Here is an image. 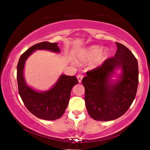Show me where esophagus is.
Here are the masks:
<instances>
[{
	"instance_id": "obj_1",
	"label": "esophagus",
	"mask_w": 150,
	"mask_h": 150,
	"mask_svg": "<svg viewBox=\"0 0 150 150\" xmlns=\"http://www.w3.org/2000/svg\"><path fill=\"white\" fill-rule=\"evenodd\" d=\"M77 79H78L79 83H81V81H82V79H83V75L79 74L77 76Z\"/></svg>"
}]
</instances>
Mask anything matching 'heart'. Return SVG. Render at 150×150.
Instances as JSON below:
<instances>
[{
	"label": "heart",
	"mask_w": 150,
	"mask_h": 150,
	"mask_svg": "<svg viewBox=\"0 0 150 150\" xmlns=\"http://www.w3.org/2000/svg\"><path fill=\"white\" fill-rule=\"evenodd\" d=\"M102 47L98 45H92L86 49L81 50L79 52L77 56L78 62L81 63H85L95 59L99 57L96 61L95 65H99L107 59L110 55V52L108 49H105L102 52Z\"/></svg>",
	"instance_id": "1"
}]
</instances>
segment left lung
Masks as SVG:
<instances>
[{
    "instance_id": "8db88e82",
    "label": "left lung",
    "mask_w": 150,
    "mask_h": 150,
    "mask_svg": "<svg viewBox=\"0 0 150 150\" xmlns=\"http://www.w3.org/2000/svg\"><path fill=\"white\" fill-rule=\"evenodd\" d=\"M116 44L117 51L115 56L88 71L82 80L86 108L95 120L110 121L120 117L136 97L139 75L138 61L126 46L118 42ZM119 70L121 72L117 74Z\"/></svg>"
}]
</instances>
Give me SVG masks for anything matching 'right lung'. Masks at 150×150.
<instances>
[{"instance_id": "right-lung-1", "label": "right lung", "mask_w": 150, "mask_h": 150, "mask_svg": "<svg viewBox=\"0 0 150 150\" xmlns=\"http://www.w3.org/2000/svg\"><path fill=\"white\" fill-rule=\"evenodd\" d=\"M36 50H47L56 54L60 52L58 43L44 42L30 47L20 56L17 65L19 95L32 115L43 120H55L65 112L69 104L71 91L79 82L75 75L62 74L49 90L39 91L28 85L24 75L25 63Z\"/></svg>"}]
</instances>
